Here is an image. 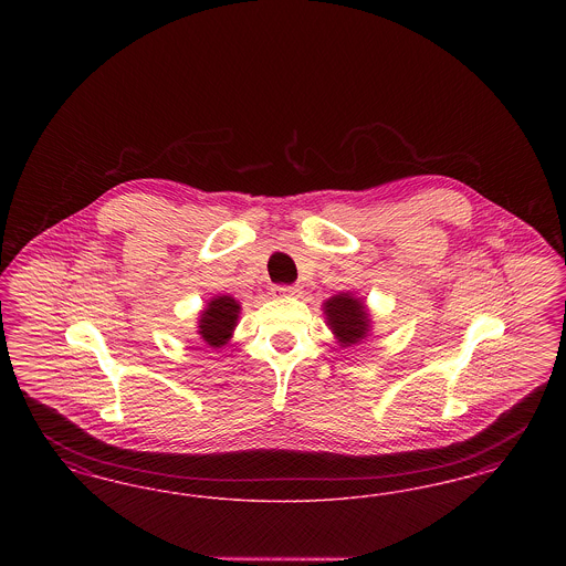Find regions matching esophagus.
<instances>
[{"label":"esophagus","mask_w":566,"mask_h":566,"mask_svg":"<svg viewBox=\"0 0 566 566\" xmlns=\"http://www.w3.org/2000/svg\"><path fill=\"white\" fill-rule=\"evenodd\" d=\"M273 293L282 296H296L301 291H298L296 286H275V289H273Z\"/></svg>","instance_id":"1"}]
</instances>
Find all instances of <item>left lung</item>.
<instances>
[{"label": "left lung", "mask_w": 566, "mask_h": 566, "mask_svg": "<svg viewBox=\"0 0 566 566\" xmlns=\"http://www.w3.org/2000/svg\"><path fill=\"white\" fill-rule=\"evenodd\" d=\"M324 318L335 342L342 348H354L369 339L374 333V318L367 303L360 296L339 293L323 303Z\"/></svg>", "instance_id": "1"}]
</instances>
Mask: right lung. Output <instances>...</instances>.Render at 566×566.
Masks as SVG:
<instances>
[{
    "mask_svg": "<svg viewBox=\"0 0 566 566\" xmlns=\"http://www.w3.org/2000/svg\"><path fill=\"white\" fill-rule=\"evenodd\" d=\"M242 305L231 295H216L206 303L197 318V335L210 348H222L233 337Z\"/></svg>",
    "mask_w": 566,
    "mask_h": 566,
    "instance_id": "add662e5",
    "label": "right lung"
}]
</instances>
